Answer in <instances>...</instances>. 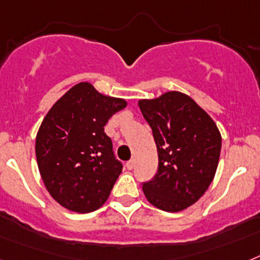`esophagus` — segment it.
Here are the masks:
<instances>
[{"mask_svg": "<svg viewBox=\"0 0 260 260\" xmlns=\"http://www.w3.org/2000/svg\"><path fill=\"white\" fill-rule=\"evenodd\" d=\"M125 167H126V169H134V167H135V160L134 158H132V160H129V161H126L125 162Z\"/></svg>", "mask_w": 260, "mask_h": 260, "instance_id": "esophagus-1", "label": "esophagus"}]
</instances>
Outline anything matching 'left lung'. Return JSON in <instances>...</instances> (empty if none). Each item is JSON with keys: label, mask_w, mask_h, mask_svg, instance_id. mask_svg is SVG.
<instances>
[{"label": "left lung", "mask_w": 260, "mask_h": 260, "mask_svg": "<svg viewBox=\"0 0 260 260\" xmlns=\"http://www.w3.org/2000/svg\"><path fill=\"white\" fill-rule=\"evenodd\" d=\"M153 132L158 169L144 182L150 204L164 211H181L196 204L217 172L222 137L217 124L190 96L169 91L139 100Z\"/></svg>", "instance_id": "left-lung-1"}]
</instances>
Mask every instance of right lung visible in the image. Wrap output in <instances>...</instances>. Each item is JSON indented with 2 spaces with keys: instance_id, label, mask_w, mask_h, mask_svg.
Masks as SVG:
<instances>
[{
  "instance_id": "obj_1",
  "label": "right lung",
  "mask_w": 260,
  "mask_h": 260,
  "mask_svg": "<svg viewBox=\"0 0 260 260\" xmlns=\"http://www.w3.org/2000/svg\"><path fill=\"white\" fill-rule=\"evenodd\" d=\"M125 107L124 99L82 82L45 116L36 139L37 162L46 189L63 208L89 213L110 197L123 165L115 158L104 125Z\"/></svg>"
}]
</instances>
